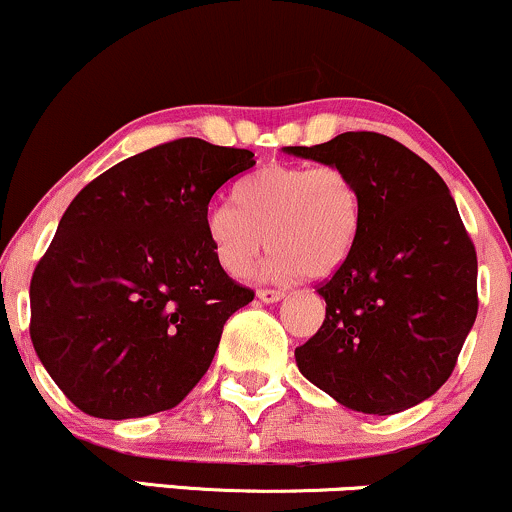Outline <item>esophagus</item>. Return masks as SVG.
<instances>
[{"label":"esophagus","instance_id":"1","mask_svg":"<svg viewBox=\"0 0 512 512\" xmlns=\"http://www.w3.org/2000/svg\"><path fill=\"white\" fill-rule=\"evenodd\" d=\"M257 298H260L262 303H276L284 298V291H276V289H260L257 291Z\"/></svg>","mask_w":512,"mask_h":512}]
</instances>
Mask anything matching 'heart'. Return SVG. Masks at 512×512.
<instances>
[{"label": "heart", "instance_id": "obj_1", "mask_svg": "<svg viewBox=\"0 0 512 512\" xmlns=\"http://www.w3.org/2000/svg\"><path fill=\"white\" fill-rule=\"evenodd\" d=\"M361 190L344 168L274 163L233 187V207L207 214L209 248L233 279L252 274L272 248L267 274L330 276L354 250L361 228Z\"/></svg>", "mask_w": 512, "mask_h": 512}]
</instances>
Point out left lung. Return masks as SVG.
Instances as JSON below:
<instances>
[{"label":"left lung","instance_id":"8db88e82","mask_svg":"<svg viewBox=\"0 0 512 512\" xmlns=\"http://www.w3.org/2000/svg\"><path fill=\"white\" fill-rule=\"evenodd\" d=\"M286 154L344 168L361 190L351 255L320 293L325 322L298 370L344 407L397 414L450 378L477 320V250L448 185L378 132H344Z\"/></svg>","mask_w":512,"mask_h":512}]
</instances>
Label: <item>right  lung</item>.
Wrapping results in <instances>:
<instances>
[{"instance_id":"right-lung-1","label":"right lung","mask_w":512,"mask_h":512,"mask_svg":"<svg viewBox=\"0 0 512 512\" xmlns=\"http://www.w3.org/2000/svg\"><path fill=\"white\" fill-rule=\"evenodd\" d=\"M255 166L185 137L125 158L72 199L31 279V339L86 414L173 409L211 366L226 320L255 298L216 264L209 202Z\"/></svg>"}]
</instances>
